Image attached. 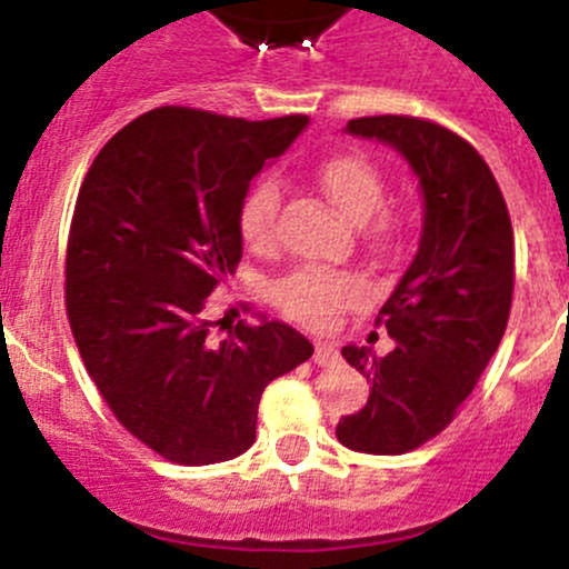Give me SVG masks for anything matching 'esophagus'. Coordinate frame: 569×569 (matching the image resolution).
Returning <instances> with one entry per match:
<instances>
[{"instance_id": "obj_1", "label": "esophagus", "mask_w": 569, "mask_h": 569, "mask_svg": "<svg viewBox=\"0 0 569 569\" xmlns=\"http://www.w3.org/2000/svg\"><path fill=\"white\" fill-rule=\"evenodd\" d=\"M313 363H319V366H332V363H338V349L332 347V343L319 341V343H317V352H313Z\"/></svg>"}]
</instances>
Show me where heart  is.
<instances>
[{"label":"heart","instance_id":"heart-1","mask_svg":"<svg viewBox=\"0 0 569 569\" xmlns=\"http://www.w3.org/2000/svg\"><path fill=\"white\" fill-rule=\"evenodd\" d=\"M317 181L330 203L358 222L366 248L375 252H391L399 244L405 220L393 206L382 203V176L375 164L360 153H336L317 168ZM280 187L272 178H263L244 194L239 206V237L256 250H267L278 237ZM363 289L360 280L349 272L321 267H302L280 278L272 286V302L289 319L306 327L325 330L338 313L352 308L360 300Z\"/></svg>","mask_w":569,"mask_h":569}]
</instances>
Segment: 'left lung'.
<instances>
[{
    "instance_id": "8db88e82",
    "label": "left lung",
    "mask_w": 569,
    "mask_h": 569,
    "mask_svg": "<svg viewBox=\"0 0 569 569\" xmlns=\"http://www.w3.org/2000/svg\"><path fill=\"white\" fill-rule=\"evenodd\" d=\"M347 131L388 142L412 164L423 231L377 313L396 347L386 358L341 349L371 393L336 435L363 455H407L455 421L501 343L515 291L512 220L492 170L457 131L412 114L355 118Z\"/></svg>"
}]
</instances>
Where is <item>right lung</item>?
Masks as SVG:
<instances>
[{"label": "right lung", "instance_id": "obj_1", "mask_svg": "<svg viewBox=\"0 0 569 569\" xmlns=\"http://www.w3.org/2000/svg\"><path fill=\"white\" fill-rule=\"evenodd\" d=\"M306 123L159 107L123 126L79 187L68 325L120 427L168 462L244 455L263 388L313 355L280 321L217 331L222 321L206 317L209 295L242 258L237 217L250 181Z\"/></svg>", "mask_w": 569, "mask_h": 569}]
</instances>
